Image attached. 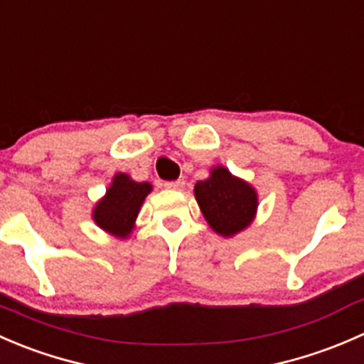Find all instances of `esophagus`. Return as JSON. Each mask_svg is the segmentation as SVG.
<instances>
[{
    "mask_svg": "<svg viewBox=\"0 0 364 364\" xmlns=\"http://www.w3.org/2000/svg\"><path fill=\"white\" fill-rule=\"evenodd\" d=\"M167 190H183L185 188V179H178V181H168L165 183Z\"/></svg>",
    "mask_w": 364,
    "mask_h": 364,
    "instance_id": "esophagus-1",
    "label": "esophagus"
}]
</instances>
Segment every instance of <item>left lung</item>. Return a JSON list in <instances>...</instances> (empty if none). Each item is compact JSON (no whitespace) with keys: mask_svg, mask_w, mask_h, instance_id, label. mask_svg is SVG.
<instances>
[{"mask_svg":"<svg viewBox=\"0 0 364 364\" xmlns=\"http://www.w3.org/2000/svg\"><path fill=\"white\" fill-rule=\"evenodd\" d=\"M208 225L222 237H234L252 225L259 208V193L248 181L223 165H215L209 178L193 186Z\"/></svg>","mask_w":364,"mask_h":364,"instance_id":"1","label":"left lung"}]
</instances>
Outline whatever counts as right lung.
Segmentation results:
<instances>
[{
	"mask_svg": "<svg viewBox=\"0 0 364 364\" xmlns=\"http://www.w3.org/2000/svg\"><path fill=\"white\" fill-rule=\"evenodd\" d=\"M151 190V183H139L127 172H116L112 183L105 190V196L91 211L93 222L111 236L127 240L135 229L139 211Z\"/></svg>",
	"mask_w": 364,
	"mask_h": 364,
	"instance_id": "right-lung-1",
	"label": "right lung"
}]
</instances>
